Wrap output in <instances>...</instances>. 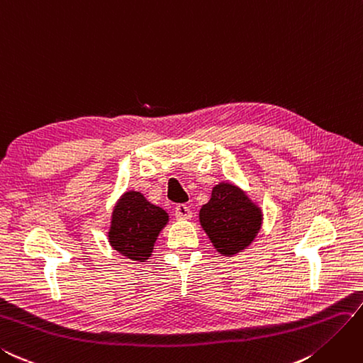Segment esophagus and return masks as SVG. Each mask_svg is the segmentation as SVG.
<instances>
[{
    "label": "esophagus",
    "instance_id": "obj_1",
    "mask_svg": "<svg viewBox=\"0 0 363 363\" xmlns=\"http://www.w3.org/2000/svg\"><path fill=\"white\" fill-rule=\"evenodd\" d=\"M175 217L183 218V220H189L191 218V208L188 204H177L175 206Z\"/></svg>",
    "mask_w": 363,
    "mask_h": 363
}]
</instances>
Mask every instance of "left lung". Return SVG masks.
<instances>
[{
  "label": "left lung",
  "instance_id": "obj_1",
  "mask_svg": "<svg viewBox=\"0 0 363 363\" xmlns=\"http://www.w3.org/2000/svg\"><path fill=\"white\" fill-rule=\"evenodd\" d=\"M262 213L240 188L220 183L211 200L200 209V223L213 247L224 257H233L249 247L261 229Z\"/></svg>",
  "mask_w": 363,
  "mask_h": 363
}]
</instances>
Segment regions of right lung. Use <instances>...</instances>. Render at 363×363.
Instances as JSON below:
<instances>
[{
    "label": "right lung",
    "mask_w": 363,
    "mask_h": 363,
    "mask_svg": "<svg viewBox=\"0 0 363 363\" xmlns=\"http://www.w3.org/2000/svg\"><path fill=\"white\" fill-rule=\"evenodd\" d=\"M168 223V213L146 200L140 192H125L113 211L110 244L133 261L151 257L154 242Z\"/></svg>",
    "instance_id": "add662e5"
}]
</instances>
